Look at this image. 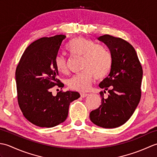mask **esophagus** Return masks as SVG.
<instances>
[{
  "mask_svg": "<svg viewBox=\"0 0 157 157\" xmlns=\"http://www.w3.org/2000/svg\"><path fill=\"white\" fill-rule=\"evenodd\" d=\"M81 96L82 98H84V97H86V96H87L88 95V94H87V93H83V92H82L81 93Z\"/></svg>",
  "mask_w": 157,
  "mask_h": 157,
  "instance_id": "obj_1",
  "label": "esophagus"
}]
</instances>
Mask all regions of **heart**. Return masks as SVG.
<instances>
[{
    "instance_id": "b5f03b06",
    "label": "heart",
    "mask_w": 157,
    "mask_h": 157,
    "mask_svg": "<svg viewBox=\"0 0 157 157\" xmlns=\"http://www.w3.org/2000/svg\"><path fill=\"white\" fill-rule=\"evenodd\" d=\"M66 50L72 56L82 57V67L84 71L73 75L68 79L70 89L80 92L87 91L90 88L92 79L105 78L111 71L113 64L112 55L104 45L96 44L90 39L77 37L67 45ZM55 63L60 73L67 71L66 59L62 55L56 56Z\"/></svg>"
}]
</instances>
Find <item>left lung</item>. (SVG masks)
I'll list each match as a JSON object with an SVG mask.
<instances>
[{
	"label": "left lung",
	"instance_id": "1",
	"mask_svg": "<svg viewBox=\"0 0 157 157\" xmlns=\"http://www.w3.org/2000/svg\"><path fill=\"white\" fill-rule=\"evenodd\" d=\"M98 40L109 47L113 64L109 75L99 84L104 92L108 90V97L100 92L101 105L91 111L90 118L98 126L115 128L128 121L140 101L142 67L134 48L125 40L108 34Z\"/></svg>",
	"mask_w": 157,
	"mask_h": 157
}]
</instances>
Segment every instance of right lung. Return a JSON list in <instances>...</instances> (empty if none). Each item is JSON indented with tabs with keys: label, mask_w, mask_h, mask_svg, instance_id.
Returning <instances> with one entry per match:
<instances>
[{
	"label": "right lung",
	"mask_w": 157,
	"mask_h": 157,
	"mask_svg": "<svg viewBox=\"0 0 157 157\" xmlns=\"http://www.w3.org/2000/svg\"><path fill=\"white\" fill-rule=\"evenodd\" d=\"M65 35L43 37L32 42L22 55L16 68L17 101L23 115L41 128H52L65 121L70 103L80 97L77 92L63 90L52 94L55 86L63 88L57 78L55 60Z\"/></svg>",
	"instance_id": "add662e5"
}]
</instances>
